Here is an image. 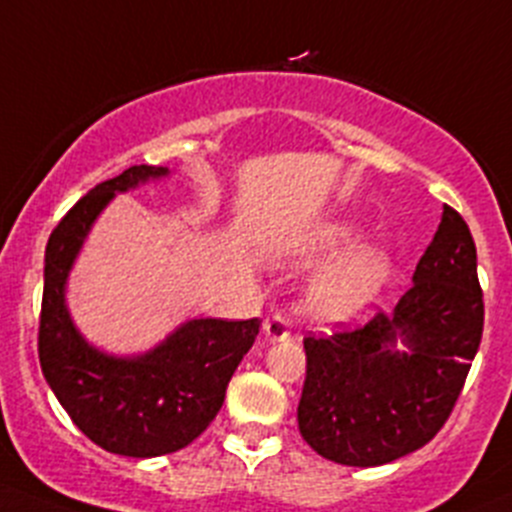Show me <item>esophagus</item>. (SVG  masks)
<instances>
[{
  "label": "esophagus",
  "instance_id": "esophagus-1",
  "mask_svg": "<svg viewBox=\"0 0 512 512\" xmlns=\"http://www.w3.org/2000/svg\"><path fill=\"white\" fill-rule=\"evenodd\" d=\"M262 330H265L267 340H287L292 332V327H290V320H287L285 315L275 312V315L267 317V320L262 322Z\"/></svg>",
  "mask_w": 512,
  "mask_h": 512
}]
</instances>
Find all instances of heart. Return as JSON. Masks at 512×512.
I'll return each mask as SVG.
<instances>
[{"label": "heart", "mask_w": 512, "mask_h": 512, "mask_svg": "<svg viewBox=\"0 0 512 512\" xmlns=\"http://www.w3.org/2000/svg\"><path fill=\"white\" fill-rule=\"evenodd\" d=\"M347 225H327L317 230L302 247V255H327L350 240ZM390 275L388 257L375 247H355L332 262L310 290V310L320 320H347L360 312Z\"/></svg>", "instance_id": "1"}]
</instances>
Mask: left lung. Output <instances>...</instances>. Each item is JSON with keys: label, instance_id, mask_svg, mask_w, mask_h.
<instances>
[{"label": "left lung", "instance_id": "1", "mask_svg": "<svg viewBox=\"0 0 512 512\" xmlns=\"http://www.w3.org/2000/svg\"><path fill=\"white\" fill-rule=\"evenodd\" d=\"M483 317L473 235L460 212L445 205L393 315L377 312L355 330L305 337L307 375L297 405L305 443L355 468L423 448L460 398Z\"/></svg>", "mask_w": 512, "mask_h": 512}]
</instances>
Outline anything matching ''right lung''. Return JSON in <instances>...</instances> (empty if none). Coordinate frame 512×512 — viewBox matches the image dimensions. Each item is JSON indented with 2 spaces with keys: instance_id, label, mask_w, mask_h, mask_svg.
Wrapping results in <instances>:
<instances>
[{
  "instance_id": "right-lung-1",
  "label": "right lung",
  "mask_w": 512,
  "mask_h": 512,
  "mask_svg": "<svg viewBox=\"0 0 512 512\" xmlns=\"http://www.w3.org/2000/svg\"><path fill=\"white\" fill-rule=\"evenodd\" d=\"M167 167L135 165L89 190L49 235L39 315V362L72 423L107 453L157 458L200 438L225 403L232 372L260 320H190L155 350L114 357L74 327L64 285L89 227L117 192L160 180Z\"/></svg>"
}]
</instances>
